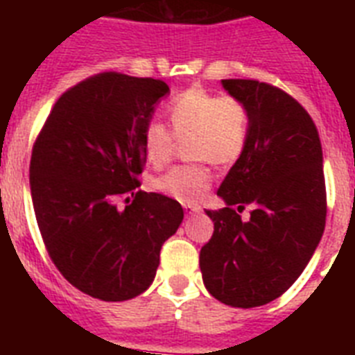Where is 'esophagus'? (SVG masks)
Instances as JSON below:
<instances>
[{
	"instance_id": "esophagus-1",
	"label": "esophagus",
	"mask_w": 355,
	"mask_h": 355,
	"mask_svg": "<svg viewBox=\"0 0 355 355\" xmlns=\"http://www.w3.org/2000/svg\"><path fill=\"white\" fill-rule=\"evenodd\" d=\"M184 210L188 211V214H191V211H200L202 208H200L199 205H195V202H184Z\"/></svg>"
}]
</instances>
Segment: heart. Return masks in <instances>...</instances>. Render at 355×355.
<instances>
[{"instance_id": "b5f03b06", "label": "heart", "mask_w": 355, "mask_h": 355, "mask_svg": "<svg viewBox=\"0 0 355 355\" xmlns=\"http://www.w3.org/2000/svg\"><path fill=\"white\" fill-rule=\"evenodd\" d=\"M171 131L166 123L149 119L144 127V155L150 166L171 160L178 139H186V153L195 162L173 166L153 180L156 191L180 200L197 202L214 182L210 162L230 166L241 158L252 132V116L241 99L219 96L202 88H188L167 107Z\"/></svg>"}]
</instances>
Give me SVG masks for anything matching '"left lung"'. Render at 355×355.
Masks as SVG:
<instances>
[{
	"instance_id": "left-lung-1",
	"label": "left lung",
	"mask_w": 355,
	"mask_h": 355,
	"mask_svg": "<svg viewBox=\"0 0 355 355\" xmlns=\"http://www.w3.org/2000/svg\"><path fill=\"white\" fill-rule=\"evenodd\" d=\"M223 88L247 105L252 132L217 189L227 206L206 211L214 234L200 272L219 302L256 308L295 284L324 232L322 147L311 116L280 88L254 79H225ZM248 204L251 219L241 222Z\"/></svg>"
}]
</instances>
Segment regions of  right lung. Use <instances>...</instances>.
<instances>
[{
	"mask_svg": "<svg viewBox=\"0 0 355 355\" xmlns=\"http://www.w3.org/2000/svg\"><path fill=\"white\" fill-rule=\"evenodd\" d=\"M167 92L150 77L92 75L58 97L33 145L31 197L47 254L71 286L105 302L150 286L162 245L184 219L171 197L136 191L144 127Z\"/></svg>",
	"mask_w": 355,
	"mask_h": 355,
	"instance_id": "1",
	"label": "right lung"
}]
</instances>
